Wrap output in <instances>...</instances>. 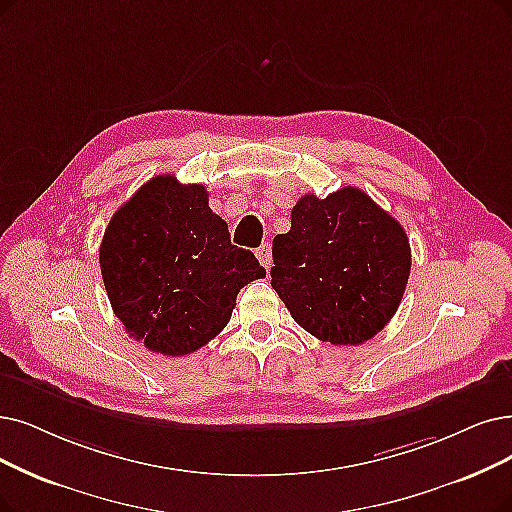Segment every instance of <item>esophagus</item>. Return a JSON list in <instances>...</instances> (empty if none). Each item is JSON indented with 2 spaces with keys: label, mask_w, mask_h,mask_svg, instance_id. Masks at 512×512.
Instances as JSON below:
<instances>
[{
  "label": "esophagus",
  "mask_w": 512,
  "mask_h": 512,
  "mask_svg": "<svg viewBox=\"0 0 512 512\" xmlns=\"http://www.w3.org/2000/svg\"><path fill=\"white\" fill-rule=\"evenodd\" d=\"M256 256H258V260H260V264L264 269H271L273 267V256H271V241H264L260 248L256 250Z\"/></svg>",
  "instance_id": "esophagus-1"
}]
</instances>
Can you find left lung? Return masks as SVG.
Returning a JSON list of instances; mask_svg holds the SVG:
<instances>
[{
    "label": "left lung",
    "mask_w": 512,
    "mask_h": 512,
    "mask_svg": "<svg viewBox=\"0 0 512 512\" xmlns=\"http://www.w3.org/2000/svg\"><path fill=\"white\" fill-rule=\"evenodd\" d=\"M271 285L294 321L323 342L363 344L399 309L412 269L401 224L355 187L302 195L273 239Z\"/></svg>",
    "instance_id": "8db88e82"
}]
</instances>
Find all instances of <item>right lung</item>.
Wrapping results in <instances>:
<instances>
[{"label": "right lung", "mask_w": 512, "mask_h": 512, "mask_svg": "<svg viewBox=\"0 0 512 512\" xmlns=\"http://www.w3.org/2000/svg\"><path fill=\"white\" fill-rule=\"evenodd\" d=\"M113 313L153 353L189 355L229 323L243 285L267 277L208 206L203 185L159 174L121 206L100 243Z\"/></svg>", "instance_id": "1"}]
</instances>
